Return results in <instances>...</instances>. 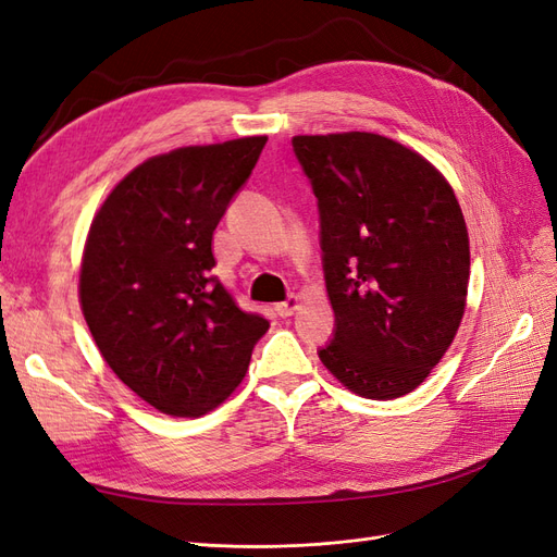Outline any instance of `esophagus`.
<instances>
[{
  "mask_svg": "<svg viewBox=\"0 0 557 557\" xmlns=\"http://www.w3.org/2000/svg\"><path fill=\"white\" fill-rule=\"evenodd\" d=\"M297 309H299V297H297V295H290L288 299L281 301V305H276V311H278L281 318L293 315Z\"/></svg>",
  "mask_w": 557,
  "mask_h": 557,
  "instance_id": "34e87169",
  "label": "esophagus"
}]
</instances>
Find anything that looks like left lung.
I'll return each instance as SVG.
<instances>
[{"mask_svg":"<svg viewBox=\"0 0 557 557\" xmlns=\"http://www.w3.org/2000/svg\"><path fill=\"white\" fill-rule=\"evenodd\" d=\"M318 199L334 309L318 358L348 391L395 399L428 379L460 327L469 239L446 178L381 134L295 137Z\"/></svg>","mask_w":557,"mask_h":557,"instance_id":"obj_1","label":"left lung"}]
</instances>
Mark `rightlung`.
Segmentation results:
<instances>
[{
  "label": "right lung",
  "mask_w": 557,
  "mask_h": 557,
  "mask_svg": "<svg viewBox=\"0 0 557 557\" xmlns=\"http://www.w3.org/2000/svg\"><path fill=\"white\" fill-rule=\"evenodd\" d=\"M267 137L150 158L107 197L81 264V307L113 374L166 416H201L237 387L269 330L213 276V230Z\"/></svg>",
  "instance_id": "add662e5"
}]
</instances>
